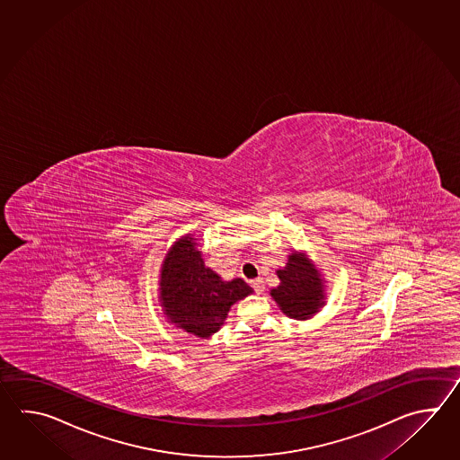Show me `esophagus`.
<instances>
[{"instance_id":"obj_1","label":"esophagus","mask_w":460,"mask_h":460,"mask_svg":"<svg viewBox=\"0 0 460 460\" xmlns=\"http://www.w3.org/2000/svg\"><path fill=\"white\" fill-rule=\"evenodd\" d=\"M252 286H253V289H254V291H256V294H263V291H264L263 279H260V278H258V279H253V281H252Z\"/></svg>"}]
</instances>
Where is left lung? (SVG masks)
Masks as SVG:
<instances>
[{
  "instance_id": "8db88e82",
  "label": "left lung",
  "mask_w": 460,
  "mask_h": 460,
  "mask_svg": "<svg viewBox=\"0 0 460 460\" xmlns=\"http://www.w3.org/2000/svg\"><path fill=\"white\" fill-rule=\"evenodd\" d=\"M279 286L270 294L288 317L296 321L313 319L325 305V279L307 252L289 253L284 268L276 270Z\"/></svg>"
}]
</instances>
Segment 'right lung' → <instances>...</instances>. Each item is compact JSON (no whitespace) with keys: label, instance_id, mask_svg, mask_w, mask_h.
Returning a JSON list of instances; mask_svg holds the SVG:
<instances>
[{"label":"right lung","instance_id":"right-lung-1","mask_svg":"<svg viewBox=\"0 0 460 460\" xmlns=\"http://www.w3.org/2000/svg\"><path fill=\"white\" fill-rule=\"evenodd\" d=\"M157 286L167 323L200 339L218 332L230 307L253 293L242 278L226 281L206 266L200 240L194 234H182L171 244Z\"/></svg>","mask_w":460,"mask_h":460}]
</instances>
